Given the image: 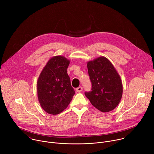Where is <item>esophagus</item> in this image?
<instances>
[{
  "label": "esophagus",
  "mask_w": 154,
  "mask_h": 154,
  "mask_svg": "<svg viewBox=\"0 0 154 154\" xmlns=\"http://www.w3.org/2000/svg\"><path fill=\"white\" fill-rule=\"evenodd\" d=\"M82 90H83V88L82 86H79L76 88V91L77 92H81Z\"/></svg>",
  "instance_id": "34e87169"
}]
</instances>
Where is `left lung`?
Here are the masks:
<instances>
[{
	"mask_svg": "<svg viewBox=\"0 0 154 154\" xmlns=\"http://www.w3.org/2000/svg\"><path fill=\"white\" fill-rule=\"evenodd\" d=\"M92 84L91 91L85 95L91 104L102 112L114 109L122 96L121 77L112 63L106 58L100 57L87 63Z\"/></svg>",
	"mask_w": 154,
	"mask_h": 154,
	"instance_id": "8db88e82",
	"label": "left lung"
}]
</instances>
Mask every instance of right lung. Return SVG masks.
Returning <instances> with one entry per match:
<instances>
[{
    "label": "right lung",
    "mask_w": 154,
    "mask_h": 154,
    "mask_svg": "<svg viewBox=\"0 0 154 154\" xmlns=\"http://www.w3.org/2000/svg\"><path fill=\"white\" fill-rule=\"evenodd\" d=\"M70 61L63 56H55L47 63L37 82L40 105L46 112L57 115L66 108L75 94L67 68Z\"/></svg>",
    "instance_id": "add662e5"
}]
</instances>
